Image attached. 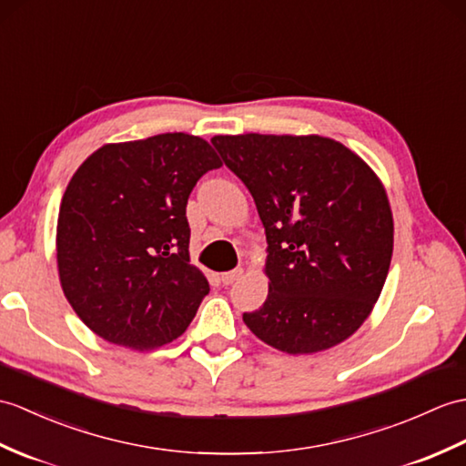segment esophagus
<instances>
[{
	"instance_id": "obj_1",
	"label": "esophagus",
	"mask_w": 466,
	"mask_h": 466,
	"mask_svg": "<svg viewBox=\"0 0 466 466\" xmlns=\"http://www.w3.org/2000/svg\"><path fill=\"white\" fill-rule=\"evenodd\" d=\"M242 276V269L238 268V269H232V272H224V274H220V279H222V284L224 286H230V284H234L238 278Z\"/></svg>"
}]
</instances>
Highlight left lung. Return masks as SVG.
Instances as JSON below:
<instances>
[{"instance_id": "1", "label": "left lung", "mask_w": 466, "mask_h": 466, "mask_svg": "<svg viewBox=\"0 0 466 466\" xmlns=\"http://www.w3.org/2000/svg\"><path fill=\"white\" fill-rule=\"evenodd\" d=\"M224 165L250 190L266 228L268 298L242 319L289 355L318 353L361 328L393 256L380 177L319 135H218Z\"/></svg>"}]
</instances>
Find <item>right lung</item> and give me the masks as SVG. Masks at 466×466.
Segmentation results:
<instances>
[{"mask_svg":"<svg viewBox=\"0 0 466 466\" xmlns=\"http://www.w3.org/2000/svg\"><path fill=\"white\" fill-rule=\"evenodd\" d=\"M222 160L200 137L165 133L96 148L57 218V268L75 313L105 341L148 351L197 316L208 279L190 264L187 202Z\"/></svg>","mask_w":466,"mask_h":466,"instance_id":"1","label":"right lung"}]
</instances>
